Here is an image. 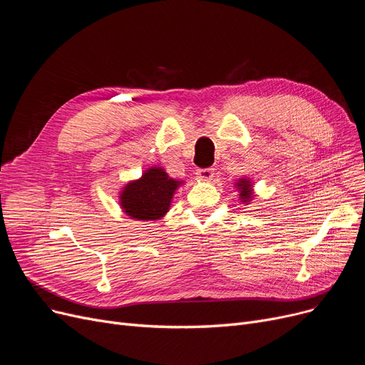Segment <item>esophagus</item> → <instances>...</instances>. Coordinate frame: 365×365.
<instances>
[{"label": "esophagus", "instance_id": "1", "mask_svg": "<svg viewBox=\"0 0 365 365\" xmlns=\"http://www.w3.org/2000/svg\"><path fill=\"white\" fill-rule=\"evenodd\" d=\"M197 175L198 179L202 182H210L215 176V170L213 168H198L197 170Z\"/></svg>", "mask_w": 365, "mask_h": 365}]
</instances>
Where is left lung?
<instances>
[{"instance_id":"8db88e82","label":"left lung","mask_w":365,"mask_h":365,"mask_svg":"<svg viewBox=\"0 0 365 365\" xmlns=\"http://www.w3.org/2000/svg\"><path fill=\"white\" fill-rule=\"evenodd\" d=\"M240 189L241 202H248L252 200V182L248 179H240L235 185Z\"/></svg>"}]
</instances>
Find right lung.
I'll return each instance as SVG.
<instances>
[{"instance_id":"obj_1","label":"right lung","mask_w":365,"mask_h":365,"mask_svg":"<svg viewBox=\"0 0 365 365\" xmlns=\"http://www.w3.org/2000/svg\"><path fill=\"white\" fill-rule=\"evenodd\" d=\"M182 182L168 178L161 167L146 170L139 180L130 182L120 194L121 208L131 219L157 220L167 212Z\"/></svg>"}]
</instances>
